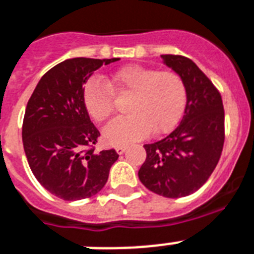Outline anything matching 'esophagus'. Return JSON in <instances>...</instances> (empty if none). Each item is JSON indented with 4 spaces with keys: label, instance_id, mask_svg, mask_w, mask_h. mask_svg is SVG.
<instances>
[{
    "label": "esophagus",
    "instance_id": "esophagus-1",
    "mask_svg": "<svg viewBox=\"0 0 254 254\" xmlns=\"http://www.w3.org/2000/svg\"><path fill=\"white\" fill-rule=\"evenodd\" d=\"M127 145H117V146H116L117 154H124V152H125V150H127Z\"/></svg>",
    "mask_w": 254,
    "mask_h": 254
}]
</instances>
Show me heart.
Masks as SVG:
<instances>
[{"instance_id":"b5f03b06","label":"heart","mask_w":254,"mask_h":254,"mask_svg":"<svg viewBox=\"0 0 254 254\" xmlns=\"http://www.w3.org/2000/svg\"><path fill=\"white\" fill-rule=\"evenodd\" d=\"M113 88L104 80L94 78L84 88V104L98 123L107 120L115 111V95L131 96L127 104L130 115L116 119L103 129L109 143H127L147 135L174 129L184 111L187 88L180 74L143 66L120 70L112 80Z\"/></svg>"}]
</instances>
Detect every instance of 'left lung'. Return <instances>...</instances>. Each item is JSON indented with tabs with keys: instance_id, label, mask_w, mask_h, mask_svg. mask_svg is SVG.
<instances>
[{
	"instance_id": "1",
	"label": "left lung",
	"mask_w": 254,
	"mask_h": 254,
	"mask_svg": "<svg viewBox=\"0 0 254 254\" xmlns=\"http://www.w3.org/2000/svg\"><path fill=\"white\" fill-rule=\"evenodd\" d=\"M162 59L184 80L187 106L172 133L143 146L147 155L138 177L148 190L180 198L198 190L219 162L224 109L218 88L190 59L179 55H162Z\"/></svg>"
}]
</instances>
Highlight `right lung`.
Listing matches in <instances>:
<instances>
[{
  "label": "right lung",
  "mask_w": 254,
  "mask_h": 254,
  "mask_svg": "<svg viewBox=\"0 0 254 254\" xmlns=\"http://www.w3.org/2000/svg\"><path fill=\"white\" fill-rule=\"evenodd\" d=\"M120 59L65 60L39 80L27 103L22 139L36 180L65 201L102 190L117 159L113 148L95 151L100 135L84 104V83L102 65Z\"/></svg>",
  "instance_id": "1"
}]
</instances>
